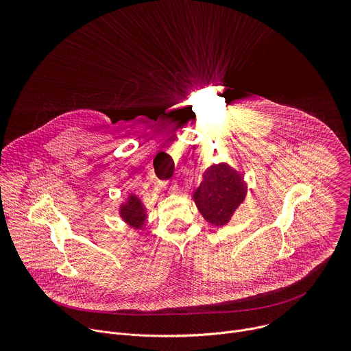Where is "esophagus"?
<instances>
[{
	"label": "esophagus",
	"instance_id": "obj_1",
	"mask_svg": "<svg viewBox=\"0 0 351 351\" xmlns=\"http://www.w3.org/2000/svg\"><path fill=\"white\" fill-rule=\"evenodd\" d=\"M164 186L168 189V191L169 193H172V194H176V193H179V186H178V183H175V182H172V183H164Z\"/></svg>",
	"mask_w": 351,
	"mask_h": 351
}]
</instances>
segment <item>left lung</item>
<instances>
[{
	"instance_id": "8db88e82",
	"label": "left lung",
	"mask_w": 351,
	"mask_h": 351,
	"mask_svg": "<svg viewBox=\"0 0 351 351\" xmlns=\"http://www.w3.org/2000/svg\"><path fill=\"white\" fill-rule=\"evenodd\" d=\"M247 184L243 176L229 164L211 165L203 175L193 194L194 203L207 222L215 226L226 225L244 202Z\"/></svg>"
}]
</instances>
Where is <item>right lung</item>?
Listing matches in <instances>:
<instances>
[{
	"label": "right lung",
	"mask_w": 351,
	"mask_h": 351,
	"mask_svg": "<svg viewBox=\"0 0 351 351\" xmlns=\"http://www.w3.org/2000/svg\"><path fill=\"white\" fill-rule=\"evenodd\" d=\"M119 215L129 226L134 229H141L147 218L145 208L136 194H129L128 199L119 208Z\"/></svg>",
	"instance_id": "1"
}]
</instances>
